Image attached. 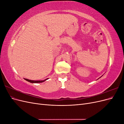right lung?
Here are the masks:
<instances>
[{"label": "right lung", "mask_w": 124, "mask_h": 124, "mask_svg": "<svg viewBox=\"0 0 124 124\" xmlns=\"http://www.w3.org/2000/svg\"><path fill=\"white\" fill-rule=\"evenodd\" d=\"M24 79L25 80L27 81L31 82V83H42V82H43L44 81L47 80V79H46V80H43V81H33V80H28V79H27V78H24Z\"/></svg>", "instance_id": "add662e5"}]
</instances>
